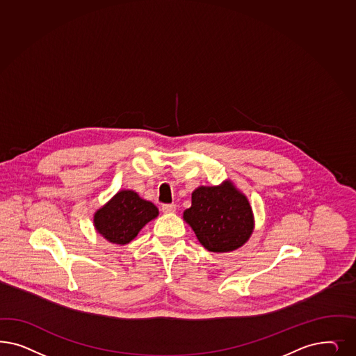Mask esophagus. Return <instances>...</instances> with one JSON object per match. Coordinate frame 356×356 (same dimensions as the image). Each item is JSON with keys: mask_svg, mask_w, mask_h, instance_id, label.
Returning a JSON list of instances; mask_svg holds the SVG:
<instances>
[{"mask_svg": "<svg viewBox=\"0 0 356 356\" xmlns=\"http://www.w3.org/2000/svg\"><path fill=\"white\" fill-rule=\"evenodd\" d=\"M162 212L163 213H172L175 212V204H163L162 206Z\"/></svg>", "mask_w": 356, "mask_h": 356, "instance_id": "1", "label": "esophagus"}]
</instances>
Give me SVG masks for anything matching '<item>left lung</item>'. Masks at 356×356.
I'll return each mask as SVG.
<instances>
[{
	"label": "left lung",
	"mask_w": 356,
	"mask_h": 356,
	"mask_svg": "<svg viewBox=\"0 0 356 356\" xmlns=\"http://www.w3.org/2000/svg\"><path fill=\"white\" fill-rule=\"evenodd\" d=\"M184 218L199 242L213 252L238 249L249 240L254 228L252 207L230 182L196 188Z\"/></svg>",
	"instance_id": "1"
}]
</instances>
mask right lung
Returning <instances> with one entry per match:
<instances>
[{
	"mask_svg": "<svg viewBox=\"0 0 356 356\" xmlns=\"http://www.w3.org/2000/svg\"><path fill=\"white\" fill-rule=\"evenodd\" d=\"M159 209L134 191H120L94 215V225L107 241L126 245L140 229L157 218Z\"/></svg>",
	"mask_w": 356,
	"mask_h": 356,
	"instance_id": "right-lung-1",
	"label": "right lung"
}]
</instances>
